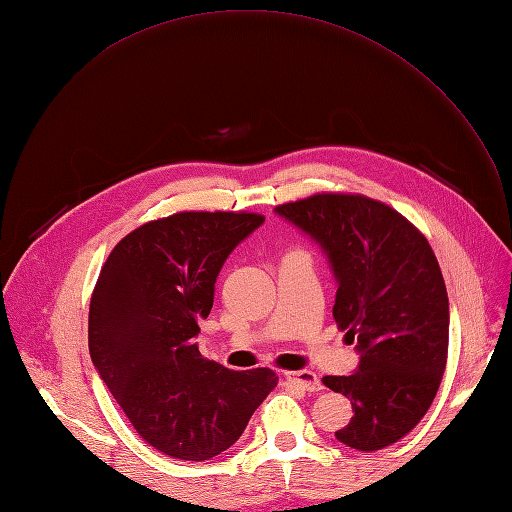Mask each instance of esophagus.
Returning <instances> with one entry per match:
<instances>
[{"label": "esophagus", "instance_id": "1", "mask_svg": "<svg viewBox=\"0 0 512 512\" xmlns=\"http://www.w3.org/2000/svg\"><path fill=\"white\" fill-rule=\"evenodd\" d=\"M286 382L290 386H297L303 392H319L321 390L319 378H317L313 371H307V369H303V371H288L286 373Z\"/></svg>", "mask_w": 512, "mask_h": 512}]
</instances>
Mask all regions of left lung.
<instances>
[{
	"label": "left lung",
	"mask_w": 512,
	"mask_h": 512,
	"mask_svg": "<svg viewBox=\"0 0 512 512\" xmlns=\"http://www.w3.org/2000/svg\"><path fill=\"white\" fill-rule=\"evenodd\" d=\"M326 253L336 278L334 319L357 342L359 367L326 375L351 398L338 442L380 450L405 438L440 388L448 357V294L427 238L390 205L319 193L276 207Z\"/></svg>",
	"instance_id": "obj_1"
}]
</instances>
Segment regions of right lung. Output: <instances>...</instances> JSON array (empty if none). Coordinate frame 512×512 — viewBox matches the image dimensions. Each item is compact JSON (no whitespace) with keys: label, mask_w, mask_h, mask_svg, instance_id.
Returning <instances> with one entry per match:
<instances>
[{"label":"right lung","mask_w":512,"mask_h":512,"mask_svg":"<svg viewBox=\"0 0 512 512\" xmlns=\"http://www.w3.org/2000/svg\"><path fill=\"white\" fill-rule=\"evenodd\" d=\"M263 215L180 211L126 234L89 307V353L137 434L180 461H207L245 432L278 378L201 357L195 336L224 261Z\"/></svg>","instance_id":"1"}]
</instances>
